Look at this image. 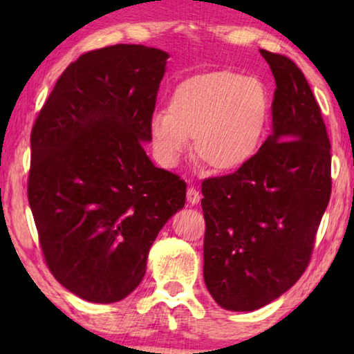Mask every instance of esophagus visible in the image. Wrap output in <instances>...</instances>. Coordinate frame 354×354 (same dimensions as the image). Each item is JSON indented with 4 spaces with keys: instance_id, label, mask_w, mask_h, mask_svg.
Instances as JSON below:
<instances>
[{
    "instance_id": "1",
    "label": "esophagus",
    "mask_w": 354,
    "mask_h": 354,
    "mask_svg": "<svg viewBox=\"0 0 354 354\" xmlns=\"http://www.w3.org/2000/svg\"><path fill=\"white\" fill-rule=\"evenodd\" d=\"M200 200H201L200 192H198L196 188L188 187V190H187V201L190 203L192 206H195V205H198V203H200Z\"/></svg>"
}]
</instances>
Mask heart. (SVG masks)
I'll use <instances>...</instances> for the list:
<instances>
[{
    "label": "heart",
    "mask_w": 354,
    "mask_h": 354,
    "mask_svg": "<svg viewBox=\"0 0 354 354\" xmlns=\"http://www.w3.org/2000/svg\"><path fill=\"white\" fill-rule=\"evenodd\" d=\"M269 115V93L259 79L234 71L206 72L174 88L169 109L149 120V137L164 166H176L193 137L200 161L216 172H234L259 151Z\"/></svg>",
    "instance_id": "heart-1"
}]
</instances>
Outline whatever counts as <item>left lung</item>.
Segmentation results:
<instances>
[{
    "label": "left lung",
    "instance_id": "8db88e82",
    "mask_svg": "<svg viewBox=\"0 0 354 354\" xmlns=\"http://www.w3.org/2000/svg\"><path fill=\"white\" fill-rule=\"evenodd\" d=\"M275 79L272 133L234 174L203 182L205 283L221 308L254 311L292 288L330 200V142L292 59L261 50Z\"/></svg>",
    "mask_w": 354,
    "mask_h": 354
}]
</instances>
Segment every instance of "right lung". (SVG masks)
Returning <instances> with one entry per match:
<instances>
[{"instance_id": "1", "label": "right lung", "mask_w": 354, "mask_h": 354, "mask_svg": "<svg viewBox=\"0 0 354 354\" xmlns=\"http://www.w3.org/2000/svg\"><path fill=\"white\" fill-rule=\"evenodd\" d=\"M169 55L114 45L62 72L30 135L28 205L51 274L82 299L115 303L185 206V182L143 149Z\"/></svg>"}]
</instances>
